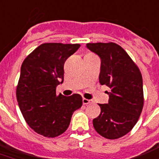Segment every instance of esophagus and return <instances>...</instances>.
<instances>
[{"label": "esophagus", "mask_w": 159, "mask_h": 159, "mask_svg": "<svg viewBox=\"0 0 159 159\" xmlns=\"http://www.w3.org/2000/svg\"><path fill=\"white\" fill-rule=\"evenodd\" d=\"M82 102L84 105H88V104H92L93 103V101L92 100H89V99L83 98L82 99Z\"/></svg>", "instance_id": "34e87169"}]
</instances>
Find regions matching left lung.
I'll list each match as a JSON object with an SVG mask.
<instances>
[{"label":"left lung","mask_w":159,"mask_h":159,"mask_svg":"<svg viewBox=\"0 0 159 159\" xmlns=\"http://www.w3.org/2000/svg\"><path fill=\"white\" fill-rule=\"evenodd\" d=\"M87 47L101 58L99 82L111 89L108 102L99 104L101 113L93 119V127L103 138L119 139L133 129L143 107L141 71L114 42L88 43Z\"/></svg>","instance_id":"obj_1"}]
</instances>
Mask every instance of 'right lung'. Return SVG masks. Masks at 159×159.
I'll return each mask as SVG.
<instances>
[{
    "label": "right lung",
    "mask_w": 159,
    "mask_h": 159,
    "mask_svg": "<svg viewBox=\"0 0 159 159\" xmlns=\"http://www.w3.org/2000/svg\"><path fill=\"white\" fill-rule=\"evenodd\" d=\"M80 46L43 43L23 61L16 99L26 123L40 135L55 138L62 134L72 113L82 107L79 94H56L57 86L63 82L64 63Z\"/></svg>",
    "instance_id": "add662e5"
}]
</instances>
